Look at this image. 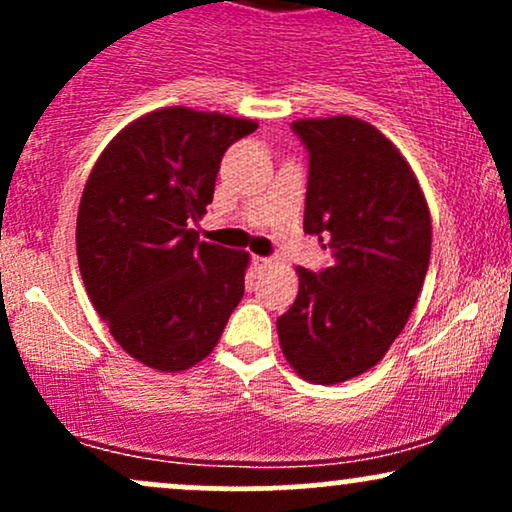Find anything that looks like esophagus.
<instances>
[{
	"label": "esophagus",
	"instance_id": "1",
	"mask_svg": "<svg viewBox=\"0 0 512 512\" xmlns=\"http://www.w3.org/2000/svg\"><path fill=\"white\" fill-rule=\"evenodd\" d=\"M269 264H272V260H269V257H260V255L252 257V267H255V272H264V269H267Z\"/></svg>",
	"mask_w": 512,
	"mask_h": 512
}]
</instances>
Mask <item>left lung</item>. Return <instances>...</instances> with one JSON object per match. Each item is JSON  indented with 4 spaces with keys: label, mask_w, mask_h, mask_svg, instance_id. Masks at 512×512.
<instances>
[{
    "label": "left lung",
    "mask_w": 512,
    "mask_h": 512,
    "mask_svg": "<svg viewBox=\"0 0 512 512\" xmlns=\"http://www.w3.org/2000/svg\"><path fill=\"white\" fill-rule=\"evenodd\" d=\"M310 154L303 231L332 267H298V296L276 320L303 380L337 385L366 373L407 325L431 260V214L399 149L349 115L293 122Z\"/></svg>",
    "instance_id": "1"
}]
</instances>
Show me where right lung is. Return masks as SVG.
Wrapping results in <instances>:
<instances>
[{
    "label": "right lung",
    "mask_w": 512,
    "mask_h": 512,
    "mask_svg": "<svg viewBox=\"0 0 512 512\" xmlns=\"http://www.w3.org/2000/svg\"><path fill=\"white\" fill-rule=\"evenodd\" d=\"M255 120L161 108L105 146L76 216V257L93 308L144 366L180 373L207 358L245 291L250 255L204 243L226 149Z\"/></svg>",
    "instance_id": "add662e5"
}]
</instances>
